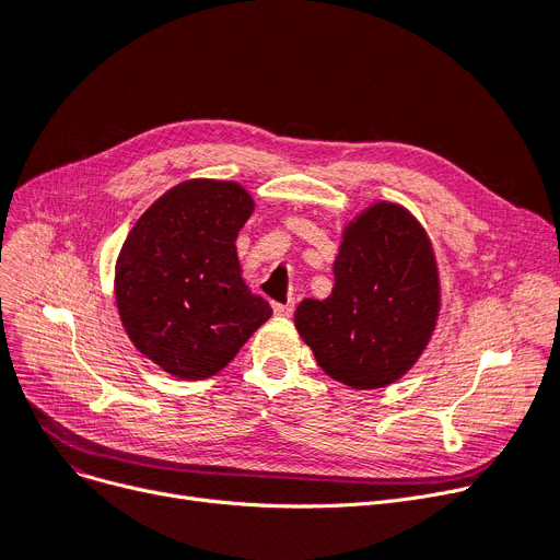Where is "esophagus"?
I'll return each mask as SVG.
<instances>
[{"label": "esophagus", "instance_id": "1", "mask_svg": "<svg viewBox=\"0 0 560 560\" xmlns=\"http://www.w3.org/2000/svg\"><path fill=\"white\" fill-rule=\"evenodd\" d=\"M275 313L281 315V318H290V315H293V302H275Z\"/></svg>", "mask_w": 560, "mask_h": 560}]
</instances>
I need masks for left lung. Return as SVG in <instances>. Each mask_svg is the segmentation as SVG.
<instances>
[{
    "label": "left lung",
    "mask_w": 560,
    "mask_h": 560,
    "mask_svg": "<svg viewBox=\"0 0 560 560\" xmlns=\"http://www.w3.org/2000/svg\"><path fill=\"white\" fill-rule=\"evenodd\" d=\"M327 300H304L295 327L318 366L354 388H382L419 359L440 311L428 235L405 208L375 203L343 233Z\"/></svg>",
    "instance_id": "1"
}]
</instances>
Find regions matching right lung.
I'll return each mask as SVG.
<instances>
[{"label":"right lung","instance_id":"obj_1","mask_svg":"<svg viewBox=\"0 0 560 560\" xmlns=\"http://www.w3.org/2000/svg\"><path fill=\"white\" fill-rule=\"evenodd\" d=\"M252 210L237 183L187 180L141 214L120 249V320L135 348L168 375L220 373L272 315L240 275L235 237Z\"/></svg>","mask_w":560,"mask_h":560}]
</instances>
